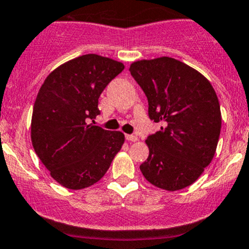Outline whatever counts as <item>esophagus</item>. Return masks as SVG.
<instances>
[{"instance_id": "obj_1", "label": "esophagus", "mask_w": 249, "mask_h": 249, "mask_svg": "<svg viewBox=\"0 0 249 249\" xmlns=\"http://www.w3.org/2000/svg\"><path fill=\"white\" fill-rule=\"evenodd\" d=\"M126 140L130 141V142H137L138 137L135 135H126Z\"/></svg>"}]
</instances>
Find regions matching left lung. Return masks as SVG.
<instances>
[{
    "instance_id": "left-lung-1",
    "label": "left lung",
    "mask_w": 249,
    "mask_h": 249,
    "mask_svg": "<svg viewBox=\"0 0 249 249\" xmlns=\"http://www.w3.org/2000/svg\"><path fill=\"white\" fill-rule=\"evenodd\" d=\"M129 70L148 98L150 119L162 123L146 138L141 172L162 190L190 186L216 153L222 125L216 91L199 71L171 57L133 62Z\"/></svg>"
}]
</instances>
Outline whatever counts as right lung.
I'll list each match as a JSON object with an SVG mask.
<instances>
[{"instance_id": "obj_1", "label": "right lung", "mask_w": 249, "mask_h": 249, "mask_svg": "<svg viewBox=\"0 0 249 249\" xmlns=\"http://www.w3.org/2000/svg\"><path fill=\"white\" fill-rule=\"evenodd\" d=\"M123 70V63L88 53L59 65L41 85L33 106L31 140L62 186L82 190L98 182L124 144V133L89 124L100 114V94Z\"/></svg>"}]
</instances>
